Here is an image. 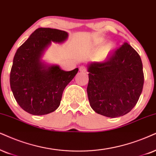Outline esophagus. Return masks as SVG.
Listing matches in <instances>:
<instances>
[{"label": "esophagus", "instance_id": "1", "mask_svg": "<svg viewBox=\"0 0 156 156\" xmlns=\"http://www.w3.org/2000/svg\"><path fill=\"white\" fill-rule=\"evenodd\" d=\"M79 70L80 72H82V73H85V72H86V67H84V66H80V68H79Z\"/></svg>", "mask_w": 156, "mask_h": 156}]
</instances>
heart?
I'll use <instances>...</instances> for the list:
<instances>
[{"instance_id": "1", "label": "heart", "mask_w": 156, "mask_h": 156, "mask_svg": "<svg viewBox=\"0 0 156 156\" xmlns=\"http://www.w3.org/2000/svg\"><path fill=\"white\" fill-rule=\"evenodd\" d=\"M112 50H113V46L112 45H109L107 47H106V49L105 50H104V55H107L108 53H109L110 52H112Z\"/></svg>"}]
</instances>
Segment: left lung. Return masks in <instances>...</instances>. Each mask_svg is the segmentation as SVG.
I'll list each match as a JSON object with an SVG mask.
<instances>
[{
    "mask_svg": "<svg viewBox=\"0 0 156 156\" xmlns=\"http://www.w3.org/2000/svg\"><path fill=\"white\" fill-rule=\"evenodd\" d=\"M88 98L96 113L119 117L136 105L143 90L144 74L138 53L127 42L104 62L88 65Z\"/></svg>",
    "mask_w": 156,
    "mask_h": 156,
    "instance_id": "1",
    "label": "left lung"
}]
</instances>
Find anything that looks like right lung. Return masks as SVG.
Segmentation results:
<instances>
[{
    "instance_id": "right-lung-1",
    "label": "right lung",
    "mask_w": 156,
    "mask_h": 156,
    "mask_svg": "<svg viewBox=\"0 0 156 156\" xmlns=\"http://www.w3.org/2000/svg\"><path fill=\"white\" fill-rule=\"evenodd\" d=\"M68 37L65 31L39 28L16 52L10 85L16 101L28 113L44 115L55 111L65 88L78 73V68L64 71L58 65L48 66L41 59L52 41L62 43Z\"/></svg>"
}]
</instances>
